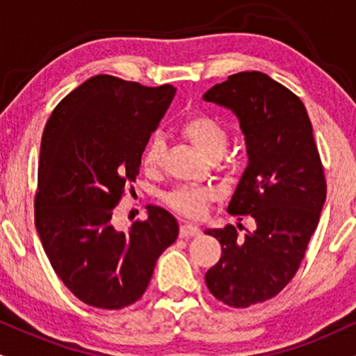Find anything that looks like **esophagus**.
I'll return each instance as SVG.
<instances>
[{"mask_svg":"<svg viewBox=\"0 0 356 356\" xmlns=\"http://www.w3.org/2000/svg\"><path fill=\"white\" fill-rule=\"evenodd\" d=\"M200 234V227L195 224H191V222H184L181 225V237L182 238H189V237H195V235Z\"/></svg>","mask_w":356,"mask_h":356,"instance_id":"34e87169","label":"esophagus"}]
</instances>
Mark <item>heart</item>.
I'll use <instances>...</instances> for the list:
<instances>
[{"label": "heart", "mask_w": 356, "mask_h": 356, "mask_svg": "<svg viewBox=\"0 0 356 356\" xmlns=\"http://www.w3.org/2000/svg\"><path fill=\"white\" fill-rule=\"evenodd\" d=\"M182 132L192 144L202 152L205 157L211 154L224 152L227 139V129L217 119L211 115L199 114L187 119L182 124ZM165 140L161 134L152 136L145 144L143 152V165L145 169H156L161 164L164 156ZM217 197L213 187H195V186H179L165 194V202L169 207L187 217H200L207 211V204Z\"/></svg>", "instance_id": "b5f03b06"}]
</instances>
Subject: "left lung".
<instances>
[{
	"label": "left lung",
	"instance_id": "8db88e82",
	"mask_svg": "<svg viewBox=\"0 0 356 356\" xmlns=\"http://www.w3.org/2000/svg\"><path fill=\"white\" fill-rule=\"evenodd\" d=\"M204 101L232 111L245 136L248 164L227 212L250 216L255 230L207 229L222 245L205 273L217 300L235 308L275 297L297 273L327 197L323 167L303 102L259 71L212 86ZM241 229V224H237Z\"/></svg>",
	"mask_w": 356,
	"mask_h": 356
}]
</instances>
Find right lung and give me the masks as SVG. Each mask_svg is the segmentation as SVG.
I'll return each instance as SVG.
<instances>
[{
    "label": "right lung",
    "mask_w": 356,
    "mask_h": 356,
    "mask_svg": "<svg viewBox=\"0 0 356 356\" xmlns=\"http://www.w3.org/2000/svg\"><path fill=\"white\" fill-rule=\"evenodd\" d=\"M174 96L170 84L94 76L56 106L42 132L36 230L56 275L88 305L119 310L139 300L177 238L175 217L157 205L127 232L111 224Z\"/></svg>",
    "instance_id": "right-lung-1"
}]
</instances>
